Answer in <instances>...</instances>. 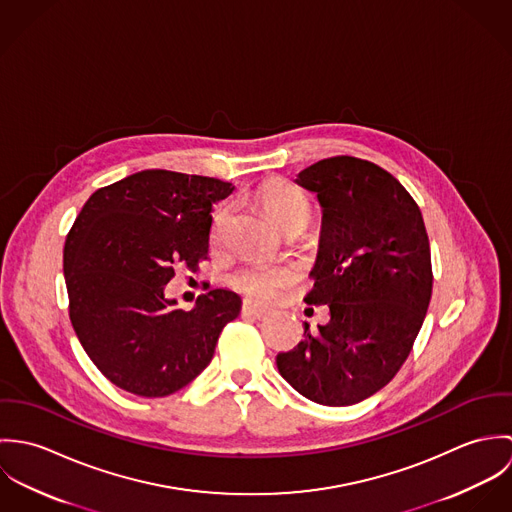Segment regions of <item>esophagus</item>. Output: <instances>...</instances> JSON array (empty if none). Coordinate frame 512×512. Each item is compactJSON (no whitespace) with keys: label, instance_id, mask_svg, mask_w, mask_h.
<instances>
[{"label":"esophagus","instance_id":"obj_1","mask_svg":"<svg viewBox=\"0 0 512 512\" xmlns=\"http://www.w3.org/2000/svg\"><path fill=\"white\" fill-rule=\"evenodd\" d=\"M242 313H244V315H250V317H256V319H264L270 311H268L266 307L254 303V301H244V303H242Z\"/></svg>","mask_w":512,"mask_h":512}]
</instances>
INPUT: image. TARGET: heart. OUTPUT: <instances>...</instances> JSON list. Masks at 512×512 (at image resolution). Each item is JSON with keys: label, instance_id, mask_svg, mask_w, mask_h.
<instances>
[{"label": "heart", "instance_id": "obj_1", "mask_svg": "<svg viewBox=\"0 0 512 512\" xmlns=\"http://www.w3.org/2000/svg\"><path fill=\"white\" fill-rule=\"evenodd\" d=\"M256 199L268 219L282 226L290 219H307L309 203L305 195L286 181H270L256 191ZM228 217V209H220L215 217V230L219 232ZM228 282L234 290L246 293L254 299H272L274 295L293 282L290 266L268 262V260H248L232 270Z\"/></svg>", "mask_w": 512, "mask_h": 512}]
</instances>
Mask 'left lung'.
Segmentation results:
<instances>
[{"label":"left lung","mask_w":512,"mask_h":512,"mask_svg":"<svg viewBox=\"0 0 512 512\" xmlns=\"http://www.w3.org/2000/svg\"><path fill=\"white\" fill-rule=\"evenodd\" d=\"M297 185L323 209L309 305L329 323L276 357L305 398L351 406L384 388L408 359L432 299L430 240L420 207L382 167L351 155L303 169Z\"/></svg>","instance_id":"obj_1"}]
</instances>
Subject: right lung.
Instances as JSON below:
<instances>
[{
	"instance_id": "1",
	"label": "right lung",
	"mask_w": 512,
	"mask_h": 512,
	"mask_svg": "<svg viewBox=\"0 0 512 512\" xmlns=\"http://www.w3.org/2000/svg\"><path fill=\"white\" fill-rule=\"evenodd\" d=\"M234 191L215 177L146 169L98 189L65 242L63 270L76 337L118 388L169 396L215 355L240 297L211 290L191 311L165 297L175 266L209 256L213 205Z\"/></svg>"
}]
</instances>
